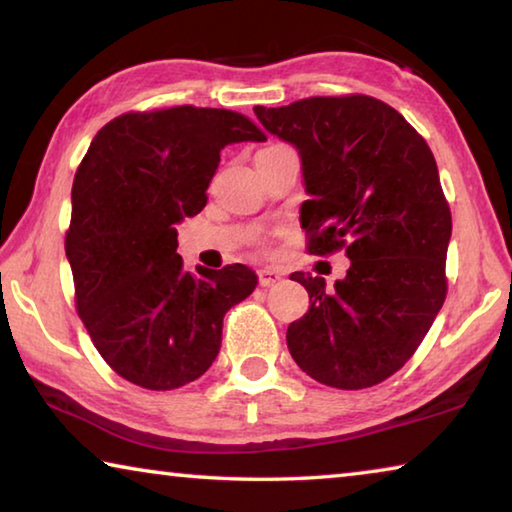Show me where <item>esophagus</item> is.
<instances>
[{
    "instance_id": "obj_1",
    "label": "esophagus",
    "mask_w": 512,
    "mask_h": 512,
    "mask_svg": "<svg viewBox=\"0 0 512 512\" xmlns=\"http://www.w3.org/2000/svg\"><path fill=\"white\" fill-rule=\"evenodd\" d=\"M257 275H259V284H262V287H273L275 282L282 280L284 273L277 271V268H273V266H266V268H259Z\"/></svg>"
}]
</instances>
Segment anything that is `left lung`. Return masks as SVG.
Wrapping results in <instances>:
<instances>
[{"label": "left lung", "mask_w": 512, "mask_h": 512, "mask_svg": "<svg viewBox=\"0 0 512 512\" xmlns=\"http://www.w3.org/2000/svg\"><path fill=\"white\" fill-rule=\"evenodd\" d=\"M255 115L300 155L309 250L350 259L334 289L291 275L311 302L287 329L291 357L325 386H375L411 359L445 302L452 214L433 153L400 112L363 94Z\"/></svg>", "instance_id": "left-lung-1"}]
</instances>
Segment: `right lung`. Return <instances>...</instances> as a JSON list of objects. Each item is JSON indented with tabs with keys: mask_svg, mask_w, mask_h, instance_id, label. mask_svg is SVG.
<instances>
[{
	"mask_svg": "<svg viewBox=\"0 0 512 512\" xmlns=\"http://www.w3.org/2000/svg\"><path fill=\"white\" fill-rule=\"evenodd\" d=\"M239 112H128L94 135L74 176L65 255L76 309L108 366L149 391L203 375L223 316L257 287L244 264L185 271L176 225L207 203L228 144L264 142Z\"/></svg>",
	"mask_w": 512,
	"mask_h": 512,
	"instance_id": "add662e5",
	"label": "right lung"
}]
</instances>
